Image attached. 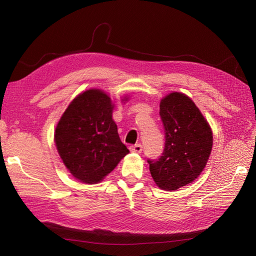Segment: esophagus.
<instances>
[{
	"instance_id": "esophagus-1",
	"label": "esophagus",
	"mask_w": 256,
	"mask_h": 256,
	"mask_svg": "<svg viewBox=\"0 0 256 256\" xmlns=\"http://www.w3.org/2000/svg\"><path fill=\"white\" fill-rule=\"evenodd\" d=\"M143 150V147L141 144H134L132 146H130V150L132 152H141Z\"/></svg>"
}]
</instances>
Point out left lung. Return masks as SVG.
I'll return each mask as SVG.
<instances>
[{"label": "left lung", "instance_id": "1", "mask_svg": "<svg viewBox=\"0 0 256 256\" xmlns=\"http://www.w3.org/2000/svg\"><path fill=\"white\" fill-rule=\"evenodd\" d=\"M166 143L162 156L148 159L152 177L158 187L177 190L192 182L204 170L212 147V131L192 100L171 92L160 102Z\"/></svg>", "mask_w": 256, "mask_h": 256}]
</instances>
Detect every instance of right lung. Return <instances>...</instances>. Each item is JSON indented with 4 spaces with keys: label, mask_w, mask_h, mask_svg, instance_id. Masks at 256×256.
Returning <instances> with one entry per match:
<instances>
[{
    "label": "right lung",
    "mask_w": 256,
    "mask_h": 256,
    "mask_svg": "<svg viewBox=\"0 0 256 256\" xmlns=\"http://www.w3.org/2000/svg\"><path fill=\"white\" fill-rule=\"evenodd\" d=\"M111 98L100 90L76 96L58 124L54 141L74 177L97 184L129 152L112 118Z\"/></svg>",
    "instance_id": "right-lung-1"
}]
</instances>
